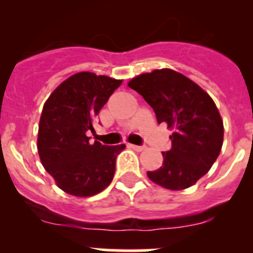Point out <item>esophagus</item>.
<instances>
[{
  "label": "esophagus",
  "mask_w": 253,
  "mask_h": 253,
  "mask_svg": "<svg viewBox=\"0 0 253 253\" xmlns=\"http://www.w3.org/2000/svg\"><path fill=\"white\" fill-rule=\"evenodd\" d=\"M129 148L134 149V151H137V152H142V151H144L147 147L146 146H135V144H129Z\"/></svg>",
  "instance_id": "34e87169"
}]
</instances>
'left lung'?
Listing matches in <instances>:
<instances>
[{"instance_id": "8db88e82", "label": "left lung", "mask_w": 253, "mask_h": 253, "mask_svg": "<svg viewBox=\"0 0 253 253\" xmlns=\"http://www.w3.org/2000/svg\"><path fill=\"white\" fill-rule=\"evenodd\" d=\"M153 109L158 124L173 129L162 166L147 175L169 190L193 186L210 169L223 146V120L209 95L172 69H156L128 84Z\"/></svg>"}]
</instances>
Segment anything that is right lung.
<instances>
[{"label": "right lung", "mask_w": 253, "mask_h": 253, "mask_svg": "<svg viewBox=\"0 0 253 253\" xmlns=\"http://www.w3.org/2000/svg\"><path fill=\"white\" fill-rule=\"evenodd\" d=\"M120 80L81 72L59 84L44 104L39 123L40 161L58 187L75 196H92L107 187L125 144H90L87 131Z\"/></svg>", "instance_id": "1"}]
</instances>
